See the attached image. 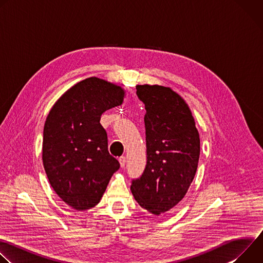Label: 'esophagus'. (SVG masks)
Instances as JSON below:
<instances>
[{
  "label": "esophagus",
  "instance_id": "1",
  "mask_svg": "<svg viewBox=\"0 0 263 263\" xmlns=\"http://www.w3.org/2000/svg\"><path fill=\"white\" fill-rule=\"evenodd\" d=\"M119 161H120V164L122 167H124L126 165V157L125 156H122L119 158Z\"/></svg>",
  "mask_w": 263,
  "mask_h": 263
}]
</instances>
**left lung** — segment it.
Masks as SVG:
<instances>
[{
	"mask_svg": "<svg viewBox=\"0 0 263 263\" xmlns=\"http://www.w3.org/2000/svg\"><path fill=\"white\" fill-rule=\"evenodd\" d=\"M144 104L146 164L132 180L137 203L155 215L168 211L186 195L200 157V136L192 111L170 87L137 85Z\"/></svg>",
	"mask_w": 263,
	"mask_h": 263,
	"instance_id": "left-lung-1",
	"label": "left lung"
}]
</instances>
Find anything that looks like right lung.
Returning <instances> with one entry per match:
<instances>
[{"instance_id":"1","label":"right lung","mask_w":263,"mask_h":263,"mask_svg":"<svg viewBox=\"0 0 263 263\" xmlns=\"http://www.w3.org/2000/svg\"><path fill=\"white\" fill-rule=\"evenodd\" d=\"M121 86L97 77L80 81L52 107L44 127L43 162L59 198L77 210L95 207L119 168L100 124L103 112L122 105Z\"/></svg>"}]
</instances>
